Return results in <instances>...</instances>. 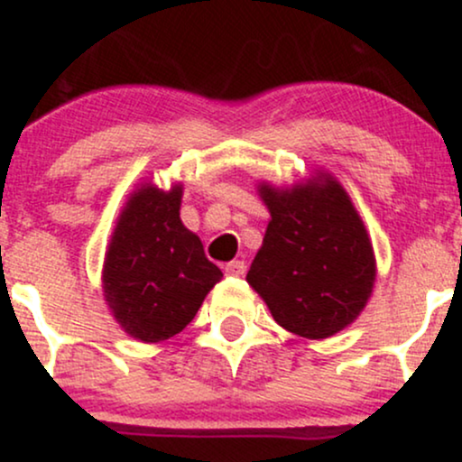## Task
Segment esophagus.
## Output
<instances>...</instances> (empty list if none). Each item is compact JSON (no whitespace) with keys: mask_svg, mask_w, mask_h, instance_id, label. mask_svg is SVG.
<instances>
[{"mask_svg":"<svg viewBox=\"0 0 462 462\" xmlns=\"http://www.w3.org/2000/svg\"><path fill=\"white\" fill-rule=\"evenodd\" d=\"M224 272H226V275H232V278H241V275H245L247 267H245V263H243V261H232V263L226 264Z\"/></svg>","mask_w":462,"mask_h":462,"instance_id":"obj_1","label":"esophagus"}]
</instances>
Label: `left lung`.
<instances>
[{
  "label": "left lung",
  "instance_id": "1",
  "mask_svg": "<svg viewBox=\"0 0 462 462\" xmlns=\"http://www.w3.org/2000/svg\"><path fill=\"white\" fill-rule=\"evenodd\" d=\"M272 221L247 282L284 330L326 338L367 304L375 258L363 221L332 178L289 190L261 184Z\"/></svg>",
  "mask_w": 462,
  "mask_h": 462
}]
</instances>
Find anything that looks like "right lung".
I'll list each match as a JSON object with an SVG mask.
<instances>
[{
    "instance_id": "add662e5",
    "label": "right lung",
    "mask_w": 462,
    "mask_h": 462,
    "mask_svg": "<svg viewBox=\"0 0 462 462\" xmlns=\"http://www.w3.org/2000/svg\"><path fill=\"white\" fill-rule=\"evenodd\" d=\"M182 187H141L116 221L104 261V295L130 337L161 343L193 321L224 278L204 245L180 221Z\"/></svg>"
}]
</instances>
